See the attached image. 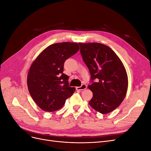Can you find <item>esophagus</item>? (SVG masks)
<instances>
[{"label": "esophagus", "mask_w": 151, "mask_h": 151, "mask_svg": "<svg viewBox=\"0 0 151 151\" xmlns=\"http://www.w3.org/2000/svg\"><path fill=\"white\" fill-rule=\"evenodd\" d=\"M86 88H87V86L86 84H82V86L80 87H77L76 89L79 90V91H83V90L86 89Z\"/></svg>", "instance_id": "esophagus-1"}]
</instances>
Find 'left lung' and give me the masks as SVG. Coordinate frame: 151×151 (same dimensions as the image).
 Returning <instances> with one entry per match:
<instances>
[{
	"label": "left lung",
	"mask_w": 151,
	"mask_h": 151,
	"mask_svg": "<svg viewBox=\"0 0 151 151\" xmlns=\"http://www.w3.org/2000/svg\"><path fill=\"white\" fill-rule=\"evenodd\" d=\"M79 44L91 80H98L88 86L93 94L89 104L102 114L110 113L126 96L128 76L125 68L117 55L106 45L99 43Z\"/></svg>",
	"instance_id": "obj_1"
}]
</instances>
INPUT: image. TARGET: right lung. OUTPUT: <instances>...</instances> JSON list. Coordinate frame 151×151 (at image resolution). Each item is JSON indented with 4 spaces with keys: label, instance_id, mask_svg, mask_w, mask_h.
I'll list each match as a JSON object with an SVG mask.
<instances>
[{
    "label": "right lung",
    "instance_id": "obj_1",
    "mask_svg": "<svg viewBox=\"0 0 151 151\" xmlns=\"http://www.w3.org/2000/svg\"><path fill=\"white\" fill-rule=\"evenodd\" d=\"M79 50L77 43H54L32 63L27 77L28 88L34 101L43 111L60 109L74 93L75 88L68 86V76L63 73V65Z\"/></svg>",
    "mask_w": 151,
    "mask_h": 151
}]
</instances>
